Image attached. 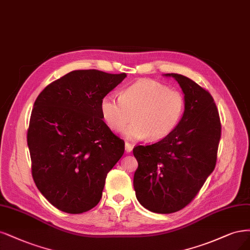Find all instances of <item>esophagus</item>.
<instances>
[{
  "label": "esophagus",
  "mask_w": 250,
  "mask_h": 250,
  "mask_svg": "<svg viewBox=\"0 0 250 250\" xmlns=\"http://www.w3.org/2000/svg\"><path fill=\"white\" fill-rule=\"evenodd\" d=\"M125 151L127 152V153H130L131 151H132V146L129 144V143H125Z\"/></svg>",
  "instance_id": "1"
}]
</instances>
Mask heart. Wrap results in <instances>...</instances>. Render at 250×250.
<instances>
[{"label": "heart", "mask_w": 250, "mask_h": 250, "mask_svg": "<svg viewBox=\"0 0 250 250\" xmlns=\"http://www.w3.org/2000/svg\"><path fill=\"white\" fill-rule=\"evenodd\" d=\"M185 109L184 96L177 90L150 80H143L122 91L120 98L105 95L100 101L103 121L113 131L123 130L128 140L160 141L174 130Z\"/></svg>", "instance_id": "1"}]
</instances>
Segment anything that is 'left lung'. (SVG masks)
Here are the masks:
<instances>
[{
	"instance_id": "left-lung-1",
	"label": "left lung",
	"mask_w": 250,
	"mask_h": 250,
	"mask_svg": "<svg viewBox=\"0 0 250 250\" xmlns=\"http://www.w3.org/2000/svg\"><path fill=\"white\" fill-rule=\"evenodd\" d=\"M165 75L174 77L182 89L184 114L165 139L133 149L139 162L133 187L143 207L169 214L186 207L214 170L221 124L208 91L184 75Z\"/></svg>"
}]
</instances>
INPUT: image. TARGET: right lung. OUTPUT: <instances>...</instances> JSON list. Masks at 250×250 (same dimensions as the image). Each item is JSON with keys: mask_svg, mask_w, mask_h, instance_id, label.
Wrapping results in <instances>:
<instances>
[{"mask_svg": "<svg viewBox=\"0 0 250 250\" xmlns=\"http://www.w3.org/2000/svg\"><path fill=\"white\" fill-rule=\"evenodd\" d=\"M126 73L75 70L48 84L34 103L28 129L32 176L59 210L87 212L99 203L124 141L103 122L100 101Z\"/></svg>", "mask_w": 250, "mask_h": 250, "instance_id": "add662e5", "label": "right lung"}]
</instances>
